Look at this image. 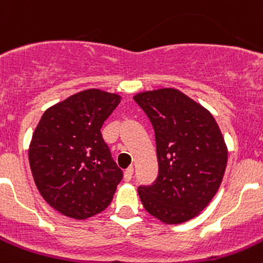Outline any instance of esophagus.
Listing matches in <instances>:
<instances>
[{"mask_svg": "<svg viewBox=\"0 0 263 263\" xmlns=\"http://www.w3.org/2000/svg\"><path fill=\"white\" fill-rule=\"evenodd\" d=\"M133 173H134L133 166L127 167V168L125 170V174H124L125 182H130V180H132V178H133Z\"/></svg>", "mask_w": 263, "mask_h": 263, "instance_id": "obj_1", "label": "esophagus"}]
</instances>
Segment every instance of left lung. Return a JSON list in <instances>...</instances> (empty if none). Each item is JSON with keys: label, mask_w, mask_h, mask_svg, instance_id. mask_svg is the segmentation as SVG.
Wrapping results in <instances>:
<instances>
[{"label": "left lung", "mask_w": 263, "mask_h": 263, "mask_svg": "<svg viewBox=\"0 0 263 263\" xmlns=\"http://www.w3.org/2000/svg\"><path fill=\"white\" fill-rule=\"evenodd\" d=\"M155 132L158 178L139 185L145 210L166 224H180L203 211L221 184L228 150L215 118L174 88L134 96Z\"/></svg>", "instance_id": "8db88e82"}]
</instances>
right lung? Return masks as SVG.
Wrapping results in <instances>:
<instances>
[{"instance_id":"obj_1","label":"right lung","mask_w":263,"mask_h":263,"mask_svg":"<svg viewBox=\"0 0 263 263\" xmlns=\"http://www.w3.org/2000/svg\"><path fill=\"white\" fill-rule=\"evenodd\" d=\"M121 97L100 89L72 95L43 113L29 148L38 191L62 215L84 220L110 204L122 170L101 134Z\"/></svg>"}]
</instances>
